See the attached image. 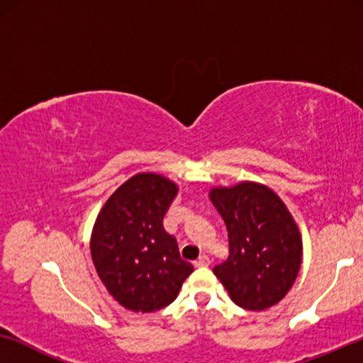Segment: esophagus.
<instances>
[{
	"label": "esophagus",
	"instance_id": "esophagus-1",
	"mask_svg": "<svg viewBox=\"0 0 363 363\" xmlns=\"http://www.w3.org/2000/svg\"><path fill=\"white\" fill-rule=\"evenodd\" d=\"M195 266H196V267H206V266H210V257L205 256V255L200 256V257H198V259L195 261Z\"/></svg>",
	"mask_w": 363,
	"mask_h": 363
}]
</instances>
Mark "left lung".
I'll use <instances>...</instances> for the list:
<instances>
[{"instance_id":"obj_1","label":"left lung","mask_w":363,"mask_h":363,"mask_svg":"<svg viewBox=\"0 0 363 363\" xmlns=\"http://www.w3.org/2000/svg\"><path fill=\"white\" fill-rule=\"evenodd\" d=\"M213 205L226 223L230 256L213 272L236 306L264 311L294 284L302 261L299 228L271 188L255 182L216 186Z\"/></svg>"}]
</instances>
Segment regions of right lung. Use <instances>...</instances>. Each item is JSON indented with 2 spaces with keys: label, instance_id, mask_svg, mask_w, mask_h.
<instances>
[{
  "label": "right lung",
  "instance_id": "add662e5",
  "mask_svg": "<svg viewBox=\"0 0 363 363\" xmlns=\"http://www.w3.org/2000/svg\"><path fill=\"white\" fill-rule=\"evenodd\" d=\"M178 186L157 173H138L112 193L91 236L94 266L108 294L133 312H153L177 299L193 272L163 216Z\"/></svg>",
  "mask_w": 363,
  "mask_h": 363
}]
</instances>
